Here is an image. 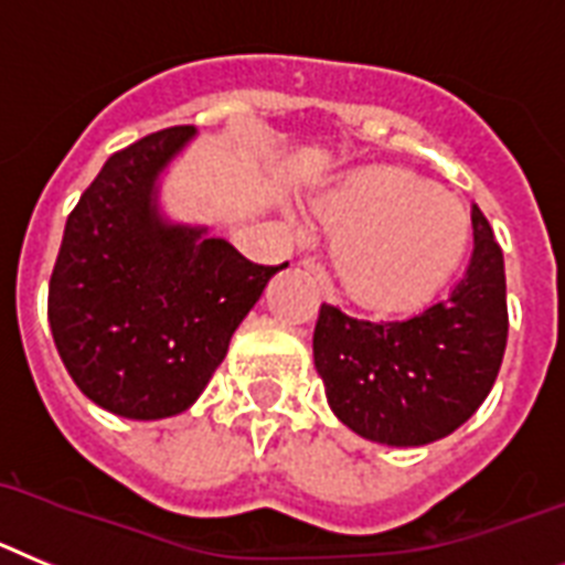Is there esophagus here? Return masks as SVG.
Segmentation results:
<instances>
[{
    "label": "esophagus",
    "mask_w": 565,
    "mask_h": 565,
    "mask_svg": "<svg viewBox=\"0 0 565 565\" xmlns=\"http://www.w3.org/2000/svg\"><path fill=\"white\" fill-rule=\"evenodd\" d=\"M301 267L310 269L312 276H316V281L321 284V287L327 289V292H330V278H327V273H323V267L316 262V258H301Z\"/></svg>",
    "instance_id": "obj_1"
}]
</instances>
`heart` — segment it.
Listing matches in <instances>:
<instances>
[{
    "label": "heart",
    "mask_w": 565,
    "mask_h": 565,
    "mask_svg": "<svg viewBox=\"0 0 565 565\" xmlns=\"http://www.w3.org/2000/svg\"><path fill=\"white\" fill-rule=\"evenodd\" d=\"M332 233L335 269L358 303L406 312L438 296L469 249V213L455 195L404 167L372 164L343 175L316 201Z\"/></svg>",
    "instance_id": "obj_1"
}]
</instances>
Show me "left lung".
Listing matches in <instances>:
<instances>
[{"instance_id": "1", "label": "left lung", "mask_w": 565, "mask_h": 565, "mask_svg": "<svg viewBox=\"0 0 565 565\" xmlns=\"http://www.w3.org/2000/svg\"><path fill=\"white\" fill-rule=\"evenodd\" d=\"M475 249L444 301L406 321H364L321 303L312 355L332 412L361 438L424 446L487 401L507 352L503 249L472 207Z\"/></svg>"}]
</instances>
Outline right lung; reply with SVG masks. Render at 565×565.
Returning a JSON list of instances; mask_svg holds the SVG:
<instances>
[{"label":"right lung","mask_w":565,"mask_h":565,"mask_svg":"<svg viewBox=\"0 0 565 565\" xmlns=\"http://www.w3.org/2000/svg\"><path fill=\"white\" fill-rule=\"evenodd\" d=\"M193 134L167 127L113 153L67 215L53 264L47 321L62 364L121 418L193 406L238 323L287 267L253 264L204 227L161 218L156 179Z\"/></svg>","instance_id":"1"}]
</instances>
